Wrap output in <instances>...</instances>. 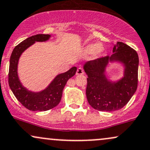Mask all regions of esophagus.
<instances>
[{
  "mask_svg": "<svg viewBox=\"0 0 150 150\" xmlns=\"http://www.w3.org/2000/svg\"><path fill=\"white\" fill-rule=\"evenodd\" d=\"M83 74H84V70L81 67L78 68V69H77L76 71V75H82Z\"/></svg>",
  "mask_w": 150,
  "mask_h": 150,
  "instance_id": "obj_1",
  "label": "esophagus"
}]
</instances>
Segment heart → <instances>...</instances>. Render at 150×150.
Returning <instances> with one entry per match:
<instances>
[{
    "label": "heart",
    "instance_id": "obj_1",
    "mask_svg": "<svg viewBox=\"0 0 150 150\" xmlns=\"http://www.w3.org/2000/svg\"><path fill=\"white\" fill-rule=\"evenodd\" d=\"M104 47L100 44H89L86 46L83 49V52L85 54H90L93 52V54L96 57H98L103 52Z\"/></svg>",
    "mask_w": 150,
    "mask_h": 150
}]
</instances>
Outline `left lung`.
I'll list each match as a JSON object with an SVG mask.
<instances>
[{"label": "left lung", "instance_id": "8db88e82", "mask_svg": "<svg viewBox=\"0 0 150 150\" xmlns=\"http://www.w3.org/2000/svg\"><path fill=\"white\" fill-rule=\"evenodd\" d=\"M111 56L86 62V97L95 110L105 112L119 110L131 100L138 87L139 58L137 52L122 42L114 45ZM109 61H119L125 66L124 77L117 82L106 79L105 69Z\"/></svg>", "mask_w": 150, "mask_h": 150}]
</instances>
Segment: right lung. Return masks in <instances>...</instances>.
I'll return each mask as SVG.
<instances>
[{
  "label": "right lung",
  "mask_w": 150,
  "mask_h": 150,
  "mask_svg": "<svg viewBox=\"0 0 150 150\" xmlns=\"http://www.w3.org/2000/svg\"><path fill=\"white\" fill-rule=\"evenodd\" d=\"M50 37L49 34H37L27 38L13 49L10 56L9 86L19 103L31 111H47L57 106L60 102L67 82L76 72L77 68L73 67L69 71L58 74L50 85L40 92H31L22 86L17 74V65L21 54L36 41H46Z\"/></svg>",
  "instance_id": "add662e5"
}]
</instances>
